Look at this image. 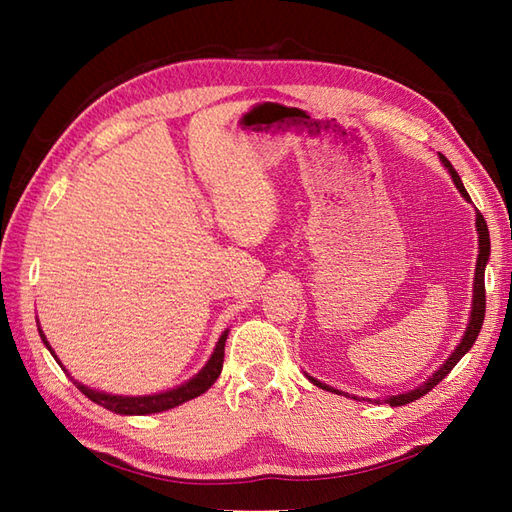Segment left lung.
<instances>
[{"instance_id":"8db88e82","label":"left lung","mask_w":512,"mask_h":512,"mask_svg":"<svg viewBox=\"0 0 512 512\" xmlns=\"http://www.w3.org/2000/svg\"><path fill=\"white\" fill-rule=\"evenodd\" d=\"M440 160H442V165L449 169L451 178H453V184H455V187H458V191L462 193V198H464L466 202H471L469 193H466L464 184H462V180H460V176H458V171L453 169L451 162H449L447 158H444V156H440ZM475 228H477V237H480V255H477L475 279H473V308H471V319H469V325H466V332H464V336H462V341H460L458 347H455V350L451 352V356L447 358V361H444V363L438 367V372L433 374V376H429L427 380H424L422 385H418L416 389H411V391H405V394L385 398V402H387V405H391V407H402V405H407V402H413V400L422 398L424 394H429V391H431L433 387H436V385L440 383V380L451 372V369H453L455 365L460 363V358L471 350L475 339H477V334H480V330H482L484 312H486L484 268H486V264H488V257H491V237H488V226H486V220H484V215H482L480 211H477V215H475ZM308 378H310V383H314V385L325 389V391H332V394H343V391L334 389V387H330V385H325V383H321V380H317V378H312V376H308ZM376 402H378V400H376Z\"/></svg>"}]
</instances>
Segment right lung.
<instances>
[{
    "label": "right lung",
    "instance_id": "right-lung-1",
    "mask_svg": "<svg viewBox=\"0 0 512 512\" xmlns=\"http://www.w3.org/2000/svg\"><path fill=\"white\" fill-rule=\"evenodd\" d=\"M39 334H41V341L46 343L50 354L54 356L52 347L46 341V336H43L41 328H39ZM226 336H228V330L222 332L220 341H217L215 350H213V354L209 358V363H206L198 374H195L191 380H187V383H184V385L173 387L169 391H160V394H151V396H114V394H105V391H99V389H92L88 385H83V383H79V380H74V385L81 389V394H85L92 402H96V405H101V407L110 409L114 413H121V416H147V413L167 411V409H173V407L182 405V402H187L191 398H198L200 394H204V391L215 383L217 376H220V372H222ZM54 358H57V356H54ZM57 363H59V358H57Z\"/></svg>",
    "mask_w": 512,
    "mask_h": 512
}]
</instances>
